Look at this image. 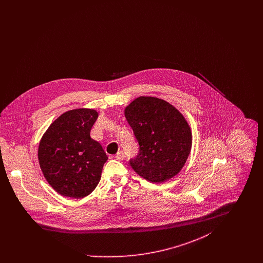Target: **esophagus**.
<instances>
[{
    "label": "esophagus",
    "mask_w": 263,
    "mask_h": 263,
    "mask_svg": "<svg viewBox=\"0 0 263 263\" xmlns=\"http://www.w3.org/2000/svg\"><path fill=\"white\" fill-rule=\"evenodd\" d=\"M124 157H125V155H124V152H123V151H119V152H117V154L114 156V158H115L116 160H118V161L123 160V159H124Z\"/></svg>",
    "instance_id": "esophagus-1"
}]
</instances>
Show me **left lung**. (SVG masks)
Masks as SVG:
<instances>
[{
	"instance_id": "obj_1",
	"label": "left lung",
	"mask_w": 263,
	"mask_h": 263,
	"mask_svg": "<svg viewBox=\"0 0 263 263\" xmlns=\"http://www.w3.org/2000/svg\"><path fill=\"white\" fill-rule=\"evenodd\" d=\"M125 117L139 145L137 156L129 160L132 168L152 182L177 175L192 144L182 114L164 100L140 97L126 107Z\"/></svg>"
}]
</instances>
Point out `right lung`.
Returning a JSON list of instances; mask_svg holds the SVG:
<instances>
[{
	"label": "right lung",
	"mask_w": 263,
	"mask_h": 263,
	"mask_svg": "<svg viewBox=\"0 0 263 263\" xmlns=\"http://www.w3.org/2000/svg\"><path fill=\"white\" fill-rule=\"evenodd\" d=\"M99 114L93 109L63 113L39 144L38 160L46 180L59 194L83 198L100 182L107 156L90 130Z\"/></svg>",
	"instance_id": "add662e5"
}]
</instances>
